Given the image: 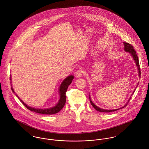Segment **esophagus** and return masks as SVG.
<instances>
[{"label":"esophagus","instance_id":"34e87169","mask_svg":"<svg viewBox=\"0 0 149 149\" xmlns=\"http://www.w3.org/2000/svg\"><path fill=\"white\" fill-rule=\"evenodd\" d=\"M83 71L82 69H79L78 70H77L75 72V77L77 78H79L81 77L83 74Z\"/></svg>","mask_w":149,"mask_h":149}]
</instances>
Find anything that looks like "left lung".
Segmentation results:
<instances>
[{"mask_svg": "<svg viewBox=\"0 0 149 149\" xmlns=\"http://www.w3.org/2000/svg\"><path fill=\"white\" fill-rule=\"evenodd\" d=\"M123 44H124V46H125V48H124L125 51H126V52H130V53L131 54V55H132V58H133L134 60L135 61V63H136V66L138 67V70L139 76V77H140V76H141V69H140V66H139V59H138V56H137V55H136V54L135 51L134 49V47H133L130 44H129V43L123 42ZM134 92H133V93H134ZM89 98H90V103H91V105L93 106V107H94L96 110L98 111L99 112H102V113H110V112L115 111L116 110L119 109H116V110H104V109H100V108H99L98 107H97L95 104H94L92 102V101H91V99H90V95H89ZM130 100V99L129 100V102ZM127 104H126L125 106H123V107H125L127 105ZM123 107H122V108H120V109H122Z\"/></svg>", "mask_w": 149, "mask_h": 149, "instance_id": "8db88e82", "label": "left lung"}]
</instances>
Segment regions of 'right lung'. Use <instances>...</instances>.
I'll return each instance as SVG.
<instances>
[{
	"label": "right lung",
	"mask_w": 149,
	"mask_h": 149,
	"mask_svg": "<svg viewBox=\"0 0 149 149\" xmlns=\"http://www.w3.org/2000/svg\"><path fill=\"white\" fill-rule=\"evenodd\" d=\"M74 77L73 75H70L68 77H67L65 79H64V81L62 82L61 85L60 86V87H59L60 99H59L58 103H57V104L52 108L46 109H35V108H33V107H31L27 106L21 99H19V97H18V98L27 109H28L29 110H30L31 111H33V112H35V113H39V114H47V115H52V114L58 113L63 109V107H64V106L66 103V93L67 90L68 86L71 83L72 80L74 79ZM10 79L11 80V77ZM12 90L14 93H15L13 88H12Z\"/></svg>",
	"instance_id": "right-lung-1"
}]
</instances>
